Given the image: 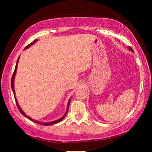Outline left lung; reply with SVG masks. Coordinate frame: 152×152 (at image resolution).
<instances>
[{"label": "left lung", "mask_w": 152, "mask_h": 152, "mask_svg": "<svg viewBox=\"0 0 152 152\" xmlns=\"http://www.w3.org/2000/svg\"><path fill=\"white\" fill-rule=\"evenodd\" d=\"M129 50H131V51H133V50H132V48H131V47H129Z\"/></svg>", "instance_id": "obj_1"}]
</instances>
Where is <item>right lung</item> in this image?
I'll return each mask as SVG.
<instances>
[{"label":"right lung","mask_w":152,"mask_h":152,"mask_svg":"<svg viewBox=\"0 0 152 152\" xmlns=\"http://www.w3.org/2000/svg\"><path fill=\"white\" fill-rule=\"evenodd\" d=\"M37 39H35L34 41H33V42L32 43H31L30 44H29V45H28L27 46V47H25V49H27L28 48H29L30 46H31L32 45L34 44V43H35V42H37ZM19 58H18V60H17V61L16 66H15V71H14L13 74H12V79H11V88H12V92H13V94H14V96H15V101H16V103H17V107H18V109H19V111L20 112V113H21V114H22L23 115L24 117H27V119H29V120L35 122V123H38V124H39V125H45V126L51 125L55 124V123H58V122L61 121L62 120V119H64V118L66 117V114H67V113H68V109H69V105H70V101H71V98H70V99H69L68 102V104H67V109H66V113H65V114H64V115H63V117H61L60 119H58V120L53 121H51V122H40V121H36V120L33 119L32 118H31L30 117L27 116V115L26 114H25V113L23 111L22 109H20V107H19V103H18V102H17V99H16V97H15V89H14V80H15V75H16V72H17V69L18 62H19Z\"/></svg>","instance_id":"obj_1"}]
</instances>
